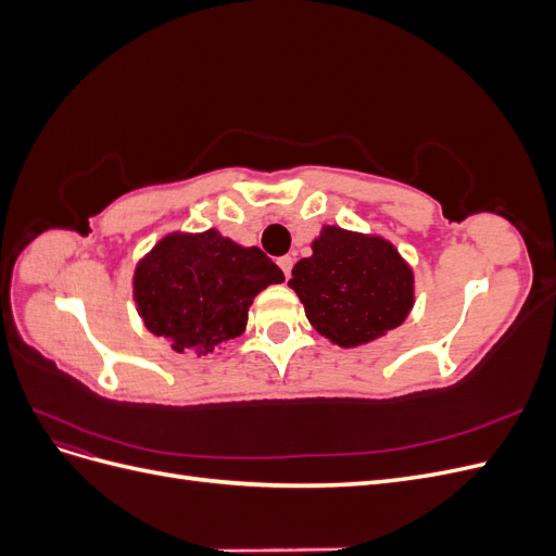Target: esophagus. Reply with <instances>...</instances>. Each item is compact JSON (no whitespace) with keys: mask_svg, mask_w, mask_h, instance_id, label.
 Segmentation results:
<instances>
[{"mask_svg":"<svg viewBox=\"0 0 556 556\" xmlns=\"http://www.w3.org/2000/svg\"><path fill=\"white\" fill-rule=\"evenodd\" d=\"M292 264H294V260H292L290 255H285V257H280V260H278V266L282 268L285 278H290V274H292Z\"/></svg>","mask_w":556,"mask_h":556,"instance_id":"esophagus-1","label":"esophagus"}]
</instances>
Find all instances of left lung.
I'll return each instance as SVG.
<instances>
[{
  "label": "left lung",
  "instance_id": "1",
  "mask_svg": "<svg viewBox=\"0 0 556 556\" xmlns=\"http://www.w3.org/2000/svg\"><path fill=\"white\" fill-rule=\"evenodd\" d=\"M311 248L288 285L315 331L357 348L403 325L415 304V276L390 241L327 225Z\"/></svg>",
  "mask_w": 556,
  "mask_h": 556
}]
</instances>
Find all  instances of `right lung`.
Segmentation results:
<instances>
[{"mask_svg": "<svg viewBox=\"0 0 556 556\" xmlns=\"http://www.w3.org/2000/svg\"><path fill=\"white\" fill-rule=\"evenodd\" d=\"M280 268L260 248L217 229L166 233L134 268V301L148 331L176 352L213 355L245 331L248 308Z\"/></svg>", "mask_w": 556, "mask_h": 556, "instance_id": "right-lung-1", "label": "right lung"}]
</instances>
